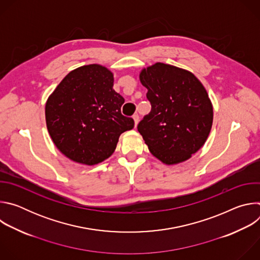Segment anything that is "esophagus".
<instances>
[{"label": "esophagus", "mask_w": 260, "mask_h": 260, "mask_svg": "<svg viewBox=\"0 0 260 260\" xmlns=\"http://www.w3.org/2000/svg\"><path fill=\"white\" fill-rule=\"evenodd\" d=\"M133 118H134V121H135V126H137V124H138V122H139L140 117H139V115H138V114H135V115L133 116Z\"/></svg>", "instance_id": "obj_1"}]
</instances>
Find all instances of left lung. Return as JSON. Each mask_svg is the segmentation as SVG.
<instances>
[{
	"label": "left lung",
	"instance_id": "left-lung-1",
	"mask_svg": "<svg viewBox=\"0 0 260 260\" xmlns=\"http://www.w3.org/2000/svg\"><path fill=\"white\" fill-rule=\"evenodd\" d=\"M140 81L151 111L138 131L150 152L166 165L187 160L203 147L213 123L204 85L191 72L162 62L143 69Z\"/></svg>",
	"mask_w": 260,
	"mask_h": 260
}]
</instances>
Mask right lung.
Segmentation results:
<instances>
[{
  "label": "right lung",
  "instance_id": "right-lung-1",
  "mask_svg": "<svg viewBox=\"0 0 260 260\" xmlns=\"http://www.w3.org/2000/svg\"><path fill=\"white\" fill-rule=\"evenodd\" d=\"M113 74L101 64L70 72L45 106L48 133L71 160L93 166L112 155L119 136L134 127L121 114L124 99L113 89Z\"/></svg>",
  "mask_w": 260,
  "mask_h": 260
}]
</instances>
